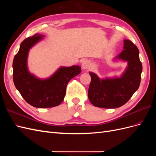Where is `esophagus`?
<instances>
[{"label":"esophagus","instance_id":"esophagus-1","mask_svg":"<svg viewBox=\"0 0 156 156\" xmlns=\"http://www.w3.org/2000/svg\"><path fill=\"white\" fill-rule=\"evenodd\" d=\"M90 67H91V64H90V61L87 60L83 61L82 63V68L83 69H88Z\"/></svg>","mask_w":156,"mask_h":156}]
</instances>
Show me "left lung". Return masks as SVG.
I'll return each instance as SVG.
<instances>
[{"instance_id":"left-lung-1","label":"left lung","mask_w":156,"mask_h":156,"mask_svg":"<svg viewBox=\"0 0 156 156\" xmlns=\"http://www.w3.org/2000/svg\"><path fill=\"white\" fill-rule=\"evenodd\" d=\"M124 49L116 59L127 62V67L120 77L100 79L89 72L91 77L88 96L93 105L115 108L124 105L137 90L140 83L142 63L136 46L129 40H124Z\"/></svg>"}]
</instances>
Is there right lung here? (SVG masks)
I'll return each mask as SVG.
<instances>
[{
  "label": "right lung",
  "mask_w": 156,
  "mask_h": 156,
  "mask_svg": "<svg viewBox=\"0 0 156 156\" xmlns=\"http://www.w3.org/2000/svg\"><path fill=\"white\" fill-rule=\"evenodd\" d=\"M43 35L36 34L23 40L13 61V79L15 87L24 100L37 108H50L59 105L66 95V89L71 79L81 72L79 66L60 67L50 77L37 78L27 68L29 51Z\"/></svg>",
  "instance_id": "obj_1"
}]
</instances>
